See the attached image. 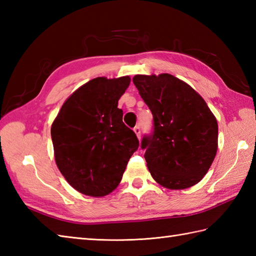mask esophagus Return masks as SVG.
<instances>
[{
    "mask_svg": "<svg viewBox=\"0 0 256 256\" xmlns=\"http://www.w3.org/2000/svg\"><path fill=\"white\" fill-rule=\"evenodd\" d=\"M133 131H134V133H135V134H136L138 138L140 140V126H135Z\"/></svg>",
    "mask_w": 256,
    "mask_h": 256,
    "instance_id": "1",
    "label": "esophagus"
}]
</instances>
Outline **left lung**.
I'll use <instances>...</instances> for the list:
<instances>
[{
  "label": "left lung",
  "mask_w": 256,
  "mask_h": 256,
  "mask_svg": "<svg viewBox=\"0 0 256 256\" xmlns=\"http://www.w3.org/2000/svg\"><path fill=\"white\" fill-rule=\"evenodd\" d=\"M133 82L154 118L142 140L152 177L167 189H186L208 172L218 150V123L206 101L170 74H136Z\"/></svg>",
  "instance_id": "left-lung-1"
}]
</instances>
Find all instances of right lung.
<instances>
[{
    "mask_svg": "<svg viewBox=\"0 0 256 256\" xmlns=\"http://www.w3.org/2000/svg\"><path fill=\"white\" fill-rule=\"evenodd\" d=\"M130 82L128 76L88 81L64 102L52 122L58 170L86 196L112 192L138 148L136 135L123 123V111L118 108Z\"/></svg>",
    "mask_w": 256,
    "mask_h": 256,
    "instance_id": "right-lung-1",
    "label": "right lung"
}]
</instances>
